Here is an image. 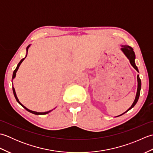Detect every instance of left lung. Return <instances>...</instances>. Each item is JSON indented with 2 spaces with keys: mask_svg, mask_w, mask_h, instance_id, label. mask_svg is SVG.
I'll list each match as a JSON object with an SVG mask.
<instances>
[{
  "mask_svg": "<svg viewBox=\"0 0 153 153\" xmlns=\"http://www.w3.org/2000/svg\"><path fill=\"white\" fill-rule=\"evenodd\" d=\"M121 50L122 51L123 53H124V54L126 55V57L129 59V62H130L131 66L134 67L135 69L139 72V70L137 69V67L136 66L135 63V53H134V49H133V48L128 46V45H122ZM137 83H138V85H137V94H136V97H135V99L134 102H133L132 105L131 106L130 108H129L128 110H127L126 112H125L124 113H123L122 114H121V115H123V114H125L126 112H128V110L131 109L133 107H134L136 105V103H137V100L139 99V95H140V91H141V82L140 78H139V75H137ZM121 115H120V116H121Z\"/></svg>",
  "mask_w": 153,
  "mask_h": 153,
  "instance_id": "left-lung-1",
  "label": "left lung"
}]
</instances>
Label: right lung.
Here are the masks:
<instances>
[{"mask_svg": "<svg viewBox=\"0 0 153 153\" xmlns=\"http://www.w3.org/2000/svg\"><path fill=\"white\" fill-rule=\"evenodd\" d=\"M30 47V45H28L27 46V48H26V51H27H27H28V48H29V47ZM27 54H26V56H27ZM26 56H25L24 58H22V59L20 60V62H19L18 63V66H17V67H16V69L14 70V72H13V76H12V79L14 78V77H16V72H17V71H18V68H19V66H20V64H21V63L23 61H24V60L25 59V58H26ZM12 90H13V93H14V97H15V98H16V100H17V102L19 104V105H20L21 106H22L23 107H24V108L26 110H27L28 112H31V113H32V114H36V115H44V114H48V113H49L51 111H52V110H50V111H48V112H35V111H32V110H29V109H27L26 107H25L24 105H22V104L19 101V100H18V97H17V96H16V92H15V89H14V87H12Z\"/></svg>", "mask_w": 153, "mask_h": 153, "instance_id": "right-lung-1", "label": "right lung"}]
</instances>
